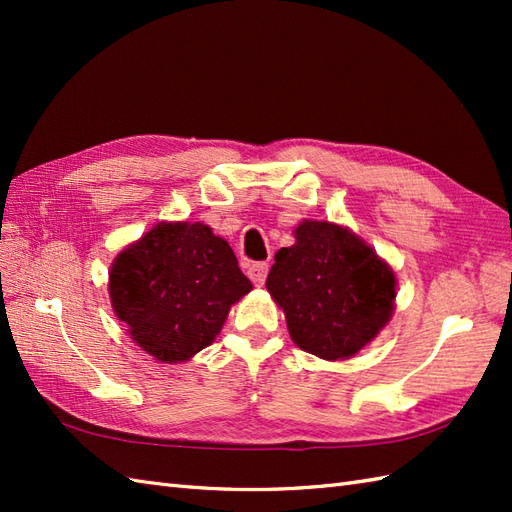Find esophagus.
<instances>
[{"label": "esophagus", "instance_id": "esophagus-1", "mask_svg": "<svg viewBox=\"0 0 512 512\" xmlns=\"http://www.w3.org/2000/svg\"><path fill=\"white\" fill-rule=\"evenodd\" d=\"M246 273H248L250 281H253L255 286H264V281L268 277V264L266 262H253L246 268Z\"/></svg>", "mask_w": 512, "mask_h": 512}]
</instances>
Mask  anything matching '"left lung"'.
<instances>
[{
    "mask_svg": "<svg viewBox=\"0 0 512 512\" xmlns=\"http://www.w3.org/2000/svg\"><path fill=\"white\" fill-rule=\"evenodd\" d=\"M295 239L275 255L266 288L303 352L343 361L374 341L394 314V270L339 224L303 220Z\"/></svg>",
    "mask_w": 512,
    "mask_h": 512,
    "instance_id": "left-lung-1",
    "label": "left lung"
}]
</instances>
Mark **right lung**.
I'll return each mask as SVG.
<instances>
[{"label":"right lung","mask_w":512,"mask_h":512,"mask_svg":"<svg viewBox=\"0 0 512 512\" xmlns=\"http://www.w3.org/2000/svg\"><path fill=\"white\" fill-rule=\"evenodd\" d=\"M253 290L226 239L202 222H160L110 268V299L132 339L160 363L189 361Z\"/></svg>","instance_id":"obj_1"}]
</instances>
